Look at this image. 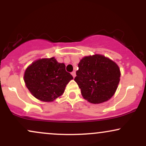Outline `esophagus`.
I'll return each mask as SVG.
<instances>
[{"instance_id": "obj_1", "label": "esophagus", "mask_w": 146, "mask_h": 146, "mask_svg": "<svg viewBox=\"0 0 146 146\" xmlns=\"http://www.w3.org/2000/svg\"><path fill=\"white\" fill-rule=\"evenodd\" d=\"M71 75H73V78H75V77L76 76V73H75V71H73V72H72V73H71Z\"/></svg>"}]
</instances>
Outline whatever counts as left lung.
<instances>
[{
  "mask_svg": "<svg viewBox=\"0 0 146 146\" xmlns=\"http://www.w3.org/2000/svg\"><path fill=\"white\" fill-rule=\"evenodd\" d=\"M74 80L83 98L92 104L108 101L115 94L120 80L119 66L101 56L84 57L78 64Z\"/></svg>",
  "mask_w": 146,
  "mask_h": 146,
  "instance_id": "left-lung-1",
  "label": "left lung"
}]
</instances>
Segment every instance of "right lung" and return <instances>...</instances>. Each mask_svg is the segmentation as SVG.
Masks as SVG:
<instances>
[{
	"label": "right lung",
	"instance_id": "obj_1",
	"mask_svg": "<svg viewBox=\"0 0 146 146\" xmlns=\"http://www.w3.org/2000/svg\"><path fill=\"white\" fill-rule=\"evenodd\" d=\"M73 79L65 69V65L54 58L36 60L25 71L26 86L35 98L43 102H52L63 94L65 87Z\"/></svg>",
	"mask_w": 146,
	"mask_h": 146
}]
</instances>
